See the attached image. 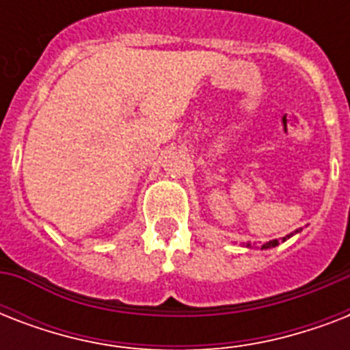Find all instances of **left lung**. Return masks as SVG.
Here are the masks:
<instances>
[{"instance_id": "1", "label": "left lung", "mask_w": 350, "mask_h": 350, "mask_svg": "<svg viewBox=\"0 0 350 350\" xmlns=\"http://www.w3.org/2000/svg\"><path fill=\"white\" fill-rule=\"evenodd\" d=\"M299 230H301V229L294 230V232L287 234V236H283V238H280V239H271V241H267V243H263V245H261V249H272V247H278V245H280V243H283V241H287V239L291 238V236H293V234L299 232ZM247 247H250V243H247Z\"/></svg>"}]
</instances>
